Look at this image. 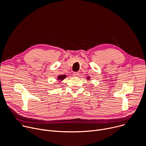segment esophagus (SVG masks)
I'll return each mask as SVG.
<instances>
[{
	"instance_id": "esophagus-1",
	"label": "esophagus",
	"mask_w": 146,
	"mask_h": 146,
	"mask_svg": "<svg viewBox=\"0 0 146 146\" xmlns=\"http://www.w3.org/2000/svg\"><path fill=\"white\" fill-rule=\"evenodd\" d=\"M79 74H80V73H79L78 72H74V73H73V75H74V76H75V77H78V76H79Z\"/></svg>"
}]
</instances>
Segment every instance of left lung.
Listing matches in <instances>:
<instances>
[{
    "label": "left lung",
    "instance_id": "obj_1",
    "mask_svg": "<svg viewBox=\"0 0 146 146\" xmlns=\"http://www.w3.org/2000/svg\"><path fill=\"white\" fill-rule=\"evenodd\" d=\"M90 76H88V77H87V80H90Z\"/></svg>",
    "mask_w": 146,
    "mask_h": 146
}]
</instances>
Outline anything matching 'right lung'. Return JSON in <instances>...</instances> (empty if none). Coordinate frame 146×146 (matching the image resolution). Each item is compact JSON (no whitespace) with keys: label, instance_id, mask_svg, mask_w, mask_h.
Masks as SVG:
<instances>
[{"label":"right lung","instance_id":"right-lung-1","mask_svg":"<svg viewBox=\"0 0 146 146\" xmlns=\"http://www.w3.org/2000/svg\"><path fill=\"white\" fill-rule=\"evenodd\" d=\"M65 78H66V75H65V74H63V75H59V76H58V80H59V82L61 81H62L63 80H64Z\"/></svg>","mask_w":146,"mask_h":146}]
</instances>
